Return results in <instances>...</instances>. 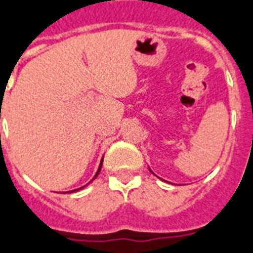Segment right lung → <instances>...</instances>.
Returning <instances> with one entry per match:
<instances>
[{"label": "right lung", "instance_id": "add662e5", "mask_svg": "<svg viewBox=\"0 0 253 253\" xmlns=\"http://www.w3.org/2000/svg\"><path fill=\"white\" fill-rule=\"evenodd\" d=\"M100 169H101V164H100V168H99V170H97V173H96V176L99 175V172H100ZM96 176H94V177H96Z\"/></svg>", "mask_w": 253, "mask_h": 253}]
</instances>
